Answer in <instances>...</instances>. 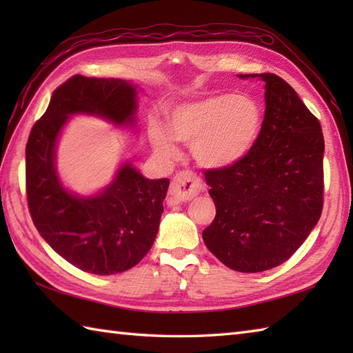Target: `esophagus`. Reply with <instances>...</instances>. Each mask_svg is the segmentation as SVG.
Listing matches in <instances>:
<instances>
[{"label":"esophagus","mask_w":353,"mask_h":353,"mask_svg":"<svg viewBox=\"0 0 353 353\" xmlns=\"http://www.w3.org/2000/svg\"><path fill=\"white\" fill-rule=\"evenodd\" d=\"M205 190L203 181L194 171H182L171 182L170 194L176 201H188Z\"/></svg>","instance_id":"1"}]
</instances>
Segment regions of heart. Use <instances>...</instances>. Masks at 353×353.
Listing matches in <instances>:
<instances>
[{
    "mask_svg": "<svg viewBox=\"0 0 353 353\" xmlns=\"http://www.w3.org/2000/svg\"><path fill=\"white\" fill-rule=\"evenodd\" d=\"M167 121L176 139L192 142L194 154L201 163L229 167L244 159L256 145L264 112L249 95L219 94L177 104L170 109ZM170 134L159 123L150 125L152 145L165 157L177 154Z\"/></svg>",
    "mask_w": 353,
    "mask_h": 353,
    "instance_id": "heart-1",
    "label": "heart"
}]
</instances>
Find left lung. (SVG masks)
I'll return each instance as SVG.
<instances>
[{
    "label": "left lung",
    "mask_w": 353,
    "mask_h": 353,
    "mask_svg": "<svg viewBox=\"0 0 353 353\" xmlns=\"http://www.w3.org/2000/svg\"><path fill=\"white\" fill-rule=\"evenodd\" d=\"M239 77L265 83L264 124L244 159L205 170L216 214L203 241L226 267L258 273L290 259L320 220L325 139L319 119L283 79Z\"/></svg>",
    "instance_id": "8db88e82"
}]
</instances>
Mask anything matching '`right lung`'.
I'll list each match as a JSON object with an SVG mask.
<instances>
[{
	"label": "right lung",
	"instance_id": "1",
	"mask_svg": "<svg viewBox=\"0 0 353 353\" xmlns=\"http://www.w3.org/2000/svg\"><path fill=\"white\" fill-rule=\"evenodd\" d=\"M134 112L137 91L130 83L77 74L52 92L26 145L27 201L37 232L70 264L92 274L125 272L145 256L159 229L170 181H148L124 163L106 190L77 197L59 182L56 141L72 114L133 124Z\"/></svg>",
	"mask_w": 353,
	"mask_h": 353
}]
</instances>
